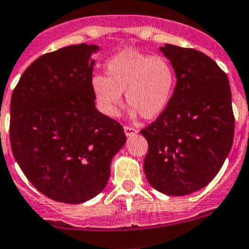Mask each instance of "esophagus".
<instances>
[{
	"label": "esophagus",
	"mask_w": 249,
	"mask_h": 249,
	"mask_svg": "<svg viewBox=\"0 0 249 249\" xmlns=\"http://www.w3.org/2000/svg\"><path fill=\"white\" fill-rule=\"evenodd\" d=\"M124 131H125V135H126V136H132V135L136 134L137 129H135V127H132V126H129V125H125Z\"/></svg>",
	"instance_id": "1"
}]
</instances>
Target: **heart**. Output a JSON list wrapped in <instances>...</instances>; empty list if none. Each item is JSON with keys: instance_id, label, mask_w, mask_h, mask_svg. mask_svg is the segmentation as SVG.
I'll return each mask as SVG.
<instances>
[{"instance_id": "1", "label": "heart", "mask_w": 249, "mask_h": 249, "mask_svg": "<svg viewBox=\"0 0 249 249\" xmlns=\"http://www.w3.org/2000/svg\"><path fill=\"white\" fill-rule=\"evenodd\" d=\"M175 83V71L165 57L124 50L109 60L106 78L93 76L91 88L98 107L108 117L119 114L125 92L127 107L152 119L166 108Z\"/></svg>"}]
</instances>
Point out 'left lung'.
Instances as JSON below:
<instances>
[{"label":"left lung","mask_w":249,"mask_h":249,"mask_svg":"<svg viewBox=\"0 0 249 249\" xmlns=\"http://www.w3.org/2000/svg\"><path fill=\"white\" fill-rule=\"evenodd\" d=\"M176 74L165 109L142 129L148 142L143 169L153 189L185 196L203 189L223 166L233 141L235 117L225 71L194 48H160Z\"/></svg>","instance_id":"left-lung-1"}]
</instances>
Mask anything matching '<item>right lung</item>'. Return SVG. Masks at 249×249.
I'll return each mask as SVG.
<instances>
[{
	"label": "right lung",
	"instance_id": "add662e5",
	"mask_svg": "<svg viewBox=\"0 0 249 249\" xmlns=\"http://www.w3.org/2000/svg\"><path fill=\"white\" fill-rule=\"evenodd\" d=\"M97 50L80 43L40 55L12 93L13 156L53 201L78 204L101 194L126 141L122 125L95 107L90 55Z\"/></svg>",
	"mask_w": 249,
	"mask_h": 249
}]
</instances>
